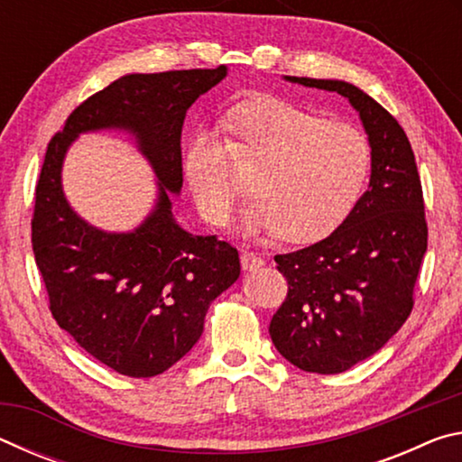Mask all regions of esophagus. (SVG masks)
Here are the masks:
<instances>
[{
  "mask_svg": "<svg viewBox=\"0 0 462 462\" xmlns=\"http://www.w3.org/2000/svg\"><path fill=\"white\" fill-rule=\"evenodd\" d=\"M240 263H242V269H245V271H256V269H261L263 264H264L261 254L246 253V250L240 254Z\"/></svg>",
  "mask_w": 462,
  "mask_h": 462,
  "instance_id": "obj_1",
  "label": "esophagus"
}]
</instances>
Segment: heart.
I'll use <instances>...</instances> for the list:
<instances>
[{"instance_id":"b5f03b06","label":"heart","mask_w":462,"mask_h":462,"mask_svg":"<svg viewBox=\"0 0 462 462\" xmlns=\"http://www.w3.org/2000/svg\"><path fill=\"white\" fill-rule=\"evenodd\" d=\"M217 128H199L185 151V175L201 216L224 226L242 195L263 193L242 212L248 234H283L306 242L326 236L353 209L371 167L361 130L287 101L245 106Z\"/></svg>"}]
</instances>
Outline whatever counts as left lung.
Returning a JSON list of instances; mask_svg holds the SVG:
<instances>
[{
  "label": "left lung",
  "instance_id": "1",
  "mask_svg": "<svg viewBox=\"0 0 462 462\" xmlns=\"http://www.w3.org/2000/svg\"><path fill=\"white\" fill-rule=\"evenodd\" d=\"M350 101L371 146L369 189L330 236L287 254L285 301L271 319L273 344L297 369L336 374L385 346L413 308L428 246L424 195L403 128L353 83L285 77Z\"/></svg>",
  "mask_w": 462,
  "mask_h": 462
}]
</instances>
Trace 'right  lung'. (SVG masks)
Returning <instances> with one entry per match:
<instances>
[{
    "instance_id": "obj_1",
    "label": "right lung",
    "mask_w": 462,
    "mask_h": 462,
    "mask_svg": "<svg viewBox=\"0 0 462 462\" xmlns=\"http://www.w3.org/2000/svg\"><path fill=\"white\" fill-rule=\"evenodd\" d=\"M228 69L132 73L73 109L46 148L36 183L32 250L52 318L83 350L128 377H154L189 353L208 308L240 275L238 250L175 222L187 109ZM126 129L160 181L155 209L132 233L85 223L61 193V161L83 131Z\"/></svg>"
}]
</instances>
